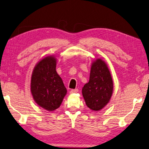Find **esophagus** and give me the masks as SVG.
Segmentation results:
<instances>
[{"label": "esophagus", "mask_w": 149, "mask_h": 149, "mask_svg": "<svg viewBox=\"0 0 149 149\" xmlns=\"http://www.w3.org/2000/svg\"><path fill=\"white\" fill-rule=\"evenodd\" d=\"M78 92H79V90H78V89H72V90H70V93H77Z\"/></svg>", "instance_id": "obj_1"}]
</instances>
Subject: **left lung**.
<instances>
[{
  "instance_id": "obj_1",
  "label": "left lung",
  "mask_w": 149,
  "mask_h": 149,
  "mask_svg": "<svg viewBox=\"0 0 149 149\" xmlns=\"http://www.w3.org/2000/svg\"><path fill=\"white\" fill-rule=\"evenodd\" d=\"M113 90V82L105 63L97 59L91 67L90 80L82 88L86 104L92 111H100L109 103Z\"/></svg>"
}]
</instances>
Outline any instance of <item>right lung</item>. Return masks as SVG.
Instances as JSON below:
<instances>
[{
  "label": "right lung",
  "mask_w": 149,
  "mask_h": 149,
  "mask_svg": "<svg viewBox=\"0 0 149 149\" xmlns=\"http://www.w3.org/2000/svg\"><path fill=\"white\" fill-rule=\"evenodd\" d=\"M56 67L55 57H46L36 65L31 77V90L34 100L39 106L49 111L59 107L67 93Z\"/></svg>",
  "instance_id": "add662e5"
}]
</instances>
